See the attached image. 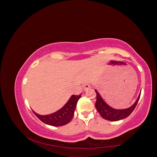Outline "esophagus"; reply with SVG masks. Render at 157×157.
<instances>
[{
  "label": "esophagus",
  "instance_id": "esophagus-1",
  "mask_svg": "<svg viewBox=\"0 0 157 157\" xmlns=\"http://www.w3.org/2000/svg\"><path fill=\"white\" fill-rule=\"evenodd\" d=\"M91 88V85L90 84H88V83H86V84H85L84 85V91H86L88 90L89 88Z\"/></svg>",
  "mask_w": 157,
  "mask_h": 157
}]
</instances>
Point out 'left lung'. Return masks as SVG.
I'll return each instance as SVG.
<instances>
[{"label":"left lung","mask_w":157,"mask_h":157,"mask_svg":"<svg viewBox=\"0 0 157 157\" xmlns=\"http://www.w3.org/2000/svg\"><path fill=\"white\" fill-rule=\"evenodd\" d=\"M95 92L97 93V101L96 103H95L97 110L100 113V115L102 116V118L110 121H118L128 117L136 108L141 94L140 93L136 102L130 107L123 109H116L107 105L97 90H95Z\"/></svg>","instance_id":"left-lung-1"}]
</instances>
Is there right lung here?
Masks as SVG:
<instances>
[{
	"label": "right lung",
	"mask_w": 157,
	"mask_h": 157,
	"mask_svg": "<svg viewBox=\"0 0 157 157\" xmlns=\"http://www.w3.org/2000/svg\"><path fill=\"white\" fill-rule=\"evenodd\" d=\"M80 97L81 94L72 95L62 108L56 112L50 113V114L40 115L34 112L33 110V112L39 120H41L43 122L48 125L54 126V127L65 125L71 121L73 116L74 115L77 103Z\"/></svg>",
	"instance_id": "1"
}]
</instances>
